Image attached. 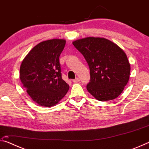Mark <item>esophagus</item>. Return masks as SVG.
Listing matches in <instances>:
<instances>
[{
	"label": "esophagus",
	"instance_id": "obj_1",
	"mask_svg": "<svg viewBox=\"0 0 149 149\" xmlns=\"http://www.w3.org/2000/svg\"><path fill=\"white\" fill-rule=\"evenodd\" d=\"M79 81H80V79H79V78H78V77L75 78V79H73V82H74V83H79Z\"/></svg>",
	"mask_w": 149,
	"mask_h": 149
}]
</instances>
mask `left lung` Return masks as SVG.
<instances>
[{
	"instance_id": "obj_1",
	"label": "left lung",
	"mask_w": 149,
	"mask_h": 149,
	"mask_svg": "<svg viewBox=\"0 0 149 149\" xmlns=\"http://www.w3.org/2000/svg\"><path fill=\"white\" fill-rule=\"evenodd\" d=\"M72 43L89 65V93L99 101L117 98L130 79V64L124 51L114 42L101 37H86Z\"/></svg>"
}]
</instances>
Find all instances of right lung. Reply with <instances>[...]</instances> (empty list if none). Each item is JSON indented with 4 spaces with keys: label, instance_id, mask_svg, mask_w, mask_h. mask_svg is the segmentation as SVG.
Returning a JSON list of instances; mask_svg holds the SVG:
<instances>
[{
    "label": "right lung",
    "instance_id": "1",
    "mask_svg": "<svg viewBox=\"0 0 149 149\" xmlns=\"http://www.w3.org/2000/svg\"><path fill=\"white\" fill-rule=\"evenodd\" d=\"M65 40L39 42L30 50L20 65L19 78L34 102L45 107L56 105L69 90L62 79L59 57Z\"/></svg>",
    "mask_w": 149,
    "mask_h": 149
}]
</instances>
